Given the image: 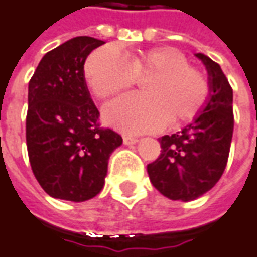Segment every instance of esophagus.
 Instances as JSON below:
<instances>
[{"instance_id": "1", "label": "esophagus", "mask_w": 257, "mask_h": 257, "mask_svg": "<svg viewBox=\"0 0 257 257\" xmlns=\"http://www.w3.org/2000/svg\"><path fill=\"white\" fill-rule=\"evenodd\" d=\"M123 143H124L125 146H132V144L139 143V139L137 137H133V136H123Z\"/></svg>"}]
</instances>
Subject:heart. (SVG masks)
<instances>
[{"mask_svg":"<svg viewBox=\"0 0 257 257\" xmlns=\"http://www.w3.org/2000/svg\"><path fill=\"white\" fill-rule=\"evenodd\" d=\"M150 76L146 95L121 96L106 106L107 124L127 133L158 132L168 120L171 125L192 121L203 109L208 81L178 49L139 50L128 60L116 46H105L93 51L85 64L86 82L99 99L110 98Z\"/></svg>","mask_w":257,"mask_h":257,"instance_id":"b5f03b06","label":"heart"}]
</instances>
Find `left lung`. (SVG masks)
I'll list each match as a JSON object with an SVG mask.
<instances>
[{"label": "left lung", "mask_w": 257, "mask_h": 257, "mask_svg": "<svg viewBox=\"0 0 257 257\" xmlns=\"http://www.w3.org/2000/svg\"><path fill=\"white\" fill-rule=\"evenodd\" d=\"M208 74V98L190 124L159 139L161 155L147 166L154 187L171 200L190 201L213 189L225 171L233 133L232 88L210 57L197 53Z\"/></svg>", "instance_id": "left-lung-1"}]
</instances>
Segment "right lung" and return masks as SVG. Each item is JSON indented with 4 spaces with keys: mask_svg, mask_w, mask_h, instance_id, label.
Instances as JSON below:
<instances>
[{
    "mask_svg": "<svg viewBox=\"0 0 257 257\" xmlns=\"http://www.w3.org/2000/svg\"><path fill=\"white\" fill-rule=\"evenodd\" d=\"M105 43L78 36L46 53L29 81L26 146L35 178L54 199L86 201L103 189L121 136L98 123L84 64Z\"/></svg>",
    "mask_w": 257,
    "mask_h": 257,
    "instance_id": "add662e5",
    "label": "right lung"
}]
</instances>
